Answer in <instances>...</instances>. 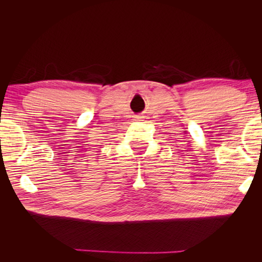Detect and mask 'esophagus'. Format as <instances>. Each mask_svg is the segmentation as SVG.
I'll list each match as a JSON object with an SVG mask.
<instances>
[{
	"instance_id": "esophagus-1",
	"label": "esophagus",
	"mask_w": 262,
	"mask_h": 262,
	"mask_svg": "<svg viewBox=\"0 0 262 262\" xmlns=\"http://www.w3.org/2000/svg\"><path fill=\"white\" fill-rule=\"evenodd\" d=\"M138 119H141V118H143V117H141V116H139V117H137Z\"/></svg>"
}]
</instances>
